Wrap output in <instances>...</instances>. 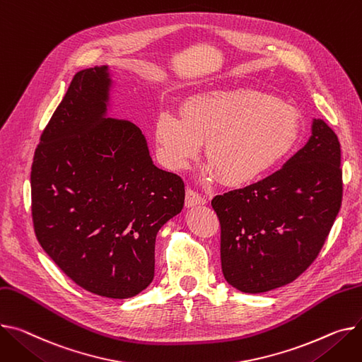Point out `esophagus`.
<instances>
[{
  "label": "esophagus",
  "mask_w": 362,
  "mask_h": 362,
  "mask_svg": "<svg viewBox=\"0 0 362 362\" xmlns=\"http://www.w3.org/2000/svg\"><path fill=\"white\" fill-rule=\"evenodd\" d=\"M206 204V199L198 194L197 190L194 189H187L186 190V198H185V205L187 208H192V206H198V205H204Z\"/></svg>",
  "instance_id": "1"
}]
</instances>
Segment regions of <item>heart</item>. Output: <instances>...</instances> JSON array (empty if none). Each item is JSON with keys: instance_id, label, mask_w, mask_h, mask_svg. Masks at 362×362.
Returning <instances> with one entry per match:
<instances>
[{"instance_id": "obj_1", "label": "heart", "mask_w": 362, "mask_h": 362, "mask_svg": "<svg viewBox=\"0 0 362 362\" xmlns=\"http://www.w3.org/2000/svg\"><path fill=\"white\" fill-rule=\"evenodd\" d=\"M182 118L163 110L154 139L163 164L183 170L206 141V177L220 176L228 186H245L271 173L293 154L301 136L294 107L253 88L198 93L180 106Z\"/></svg>"}]
</instances>
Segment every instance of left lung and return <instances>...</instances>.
Masks as SVG:
<instances>
[{"label":"left lung","mask_w":362,"mask_h":362,"mask_svg":"<svg viewBox=\"0 0 362 362\" xmlns=\"http://www.w3.org/2000/svg\"><path fill=\"white\" fill-rule=\"evenodd\" d=\"M342 204L341 144L322 119L281 170L216 195L226 281L247 294L297 279L320 253Z\"/></svg>","instance_id":"8db88e82"}]
</instances>
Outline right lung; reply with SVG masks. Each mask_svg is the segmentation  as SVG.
<instances>
[{"label": "right lung", "instance_id": "1", "mask_svg": "<svg viewBox=\"0 0 362 362\" xmlns=\"http://www.w3.org/2000/svg\"><path fill=\"white\" fill-rule=\"evenodd\" d=\"M107 65L72 78L32 164V216L42 249L84 290L139 294L154 278L158 230L185 204V183L156 167L129 120L107 117Z\"/></svg>", "mask_w": 362, "mask_h": 362}]
</instances>
